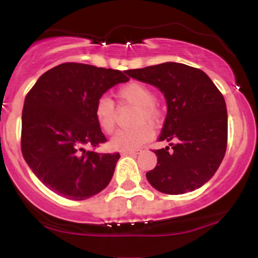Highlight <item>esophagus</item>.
Returning a JSON list of instances; mask_svg holds the SVG:
<instances>
[{
	"mask_svg": "<svg viewBox=\"0 0 258 258\" xmlns=\"http://www.w3.org/2000/svg\"><path fill=\"white\" fill-rule=\"evenodd\" d=\"M137 154H138V150H128V152H122V153H121V155H122V156L137 155Z\"/></svg>",
	"mask_w": 258,
	"mask_h": 258,
	"instance_id": "obj_1",
	"label": "esophagus"
}]
</instances>
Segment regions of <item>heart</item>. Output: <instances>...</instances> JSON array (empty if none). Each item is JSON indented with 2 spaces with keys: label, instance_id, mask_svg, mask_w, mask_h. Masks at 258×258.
<instances>
[{
  "label": "heart",
  "instance_id": "b5f03b06",
  "mask_svg": "<svg viewBox=\"0 0 258 258\" xmlns=\"http://www.w3.org/2000/svg\"><path fill=\"white\" fill-rule=\"evenodd\" d=\"M121 103L136 106L132 122L136 126L119 130L110 139V146L120 152H128L141 148L153 138V128L149 126L159 120V110L155 105V96L148 86L132 81L123 85L116 93ZM94 115L103 132L111 133L116 123V109L108 97L97 100Z\"/></svg>",
  "mask_w": 258,
  "mask_h": 258
}]
</instances>
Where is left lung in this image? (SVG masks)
Wrapping results in <instances>:
<instances>
[{
  "label": "left lung",
  "mask_w": 258,
  "mask_h": 258,
  "mask_svg": "<svg viewBox=\"0 0 258 258\" xmlns=\"http://www.w3.org/2000/svg\"><path fill=\"white\" fill-rule=\"evenodd\" d=\"M128 76L164 93L167 114L154 150L158 164L147 179L165 194H184L212 178L227 149L228 115L223 96L203 70L167 61L128 70Z\"/></svg>",
  "instance_id": "1"
}]
</instances>
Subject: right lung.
Segmentation results:
<instances>
[{"label":"right lung","instance_id":"add662e5","mask_svg":"<svg viewBox=\"0 0 258 258\" xmlns=\"http://www.w3.org/2000/svg\"><path fill=\"white\" fill-rule=\"evenodd\" d=\"M127 72L64 63L40 76L26 94L22 153L35 176L67 199L85 200L110 182L120 154L85 147L106 141L94 106L106 91L128 81Z\"/></svg>","mask_w":258,"mask_h":258}]
</instances>
